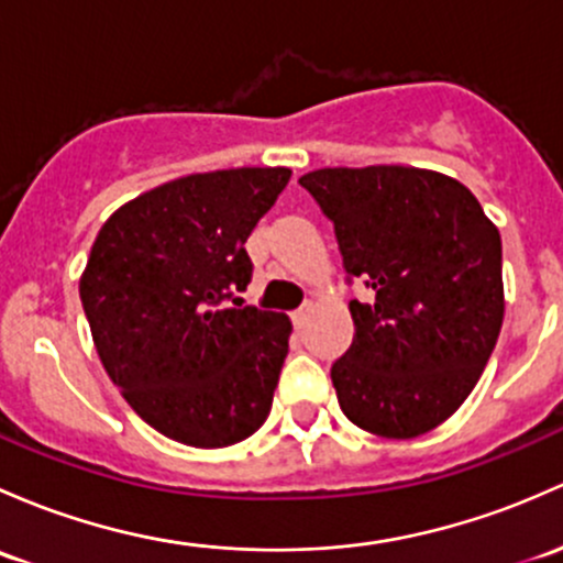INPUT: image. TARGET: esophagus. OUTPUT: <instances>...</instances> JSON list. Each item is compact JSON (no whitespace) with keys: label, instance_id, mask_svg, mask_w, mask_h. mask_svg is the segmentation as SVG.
Wrapping results in <instances>:
<instances>
[{"label":"esophagus","instance_id":"34e87169","mask_svg":"<svg viewBox=\"0 0 563 563\" xmlns=\"http://www.w3.org/2000/svg\"><path fill=\"white\" fill-rule=\"evenodd\" d=\"M310 310H312V305H310V301H305V305H301L299 310H294V312H291V321H294V327H301V323L307 321V316H310Z\"/></svg>","mask_w":563,"mask_h":563}]
</instances>
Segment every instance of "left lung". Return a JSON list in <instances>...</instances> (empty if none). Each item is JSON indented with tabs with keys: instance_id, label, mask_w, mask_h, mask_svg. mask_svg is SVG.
Instances as JSON below:
<instances>
[{
	"instance_id": "8db88e82",
	"label": "left lung",
	"mask_w": 563,
	"mask_h": 563,
	"mask_svg": "<svg viewBox=\"0 0 563 563\" xmlns=\"http://www.w3.org/2000/svg\"><path fill=\"white\" fill-rule=\"evenodd\" d=\"M334 223L356 334L331 364L342 412L388 440L426 434L481 380L505 318L501 236L453 177L416 167H327L299 177Z\"/></svg>"
}]
</instances>
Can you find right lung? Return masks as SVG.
I'll use <instances>...</instances> for the list:
<instances>
[{
    "mask_svg": "<svg viewBox=\"0 0 563 563\" xmlns=\"http://www.w3.org/2000/svg\"><path fill=\"white\" fill-rule=\"evenodd\" d=\"M291 169L177 177L115 210L80 277V301L110 380L169 440L229 448L272 410L291 321L242 307L245 240Z\"/></svg>",
    "mask_w": 563,
    "mask_h": 563,
    "instance_id": "right-lung-1",
    "label": "right lung"
}]
</instances>
